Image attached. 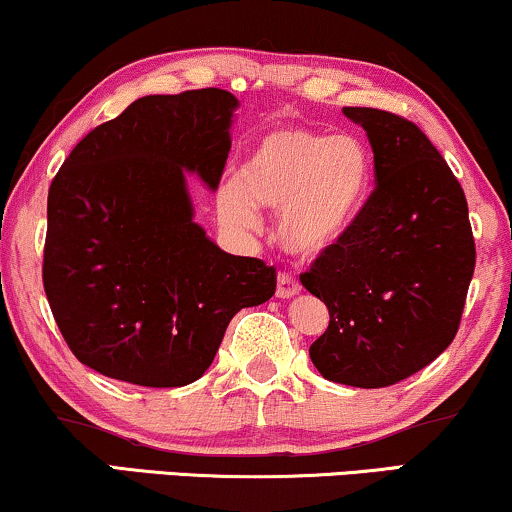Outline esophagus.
Segmentation results:
<instances>
[{
    "instance_id": "obj_1",
    "label": "esophagus",
    "mask_w": 512,
    "mask_h": 512,
    "mask_svg": "<svg viewBox=\"0 0 512 512\" xmlns=\"http://www.w3.org/2000/svg\"><path fill=\"white\" fill-rule=\"evenodd\" d=\"M300 283L295 281L293 276L288 274H278L276 278V297H281V300H290V297H295L300 293Z\"/></svg>"
}]
</instances>
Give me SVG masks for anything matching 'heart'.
<instances>
[{
	"label": "heart",
	"mask_w": 512,
	"mask_h": 512,
	"mask_svg": "<svg viewBox=\"0 0 512 512\" xmlns=\"http://www.w3.org/2000/svg\"><path fill=\"white\" fill-rule=\"evenodd\" d=\"M371 189L373 155L359 137L283 127L252 144L238 179L217 191V212L236 229H255L257 208L281 212L278 236L286 250L319 257L345 241Z\"/></svg>",
	"instance_id": "heart-1"
}]
</instances>
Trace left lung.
I'll use <instances>...</instances> for the list:
<instances>
[{
    "instance_id": "1",
    "label": "left lung",
    "mask_w": 512,
    "mask_h": 512,
    "mask_svg": "<svg viewBox=\"0 0 512 512\" xmlns=\"http://www.w3.org/2000/svg\"><path fill=\"white\" fill-rule=\"evenodd\" d=\"M342 113L364 127L375 189L345 241L300 281L331 314L309 347L316 371L371 390L418 373L456 338L475 241L461 184L413 122L378 108Z\"/></svg>"
}]
</instances>
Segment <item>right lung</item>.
Returning <instances> with one entry per match:
<instances>
[{"label":"right lung","mask_w":512,"mask_h":512,"mask_svg":"<svg viewBox=\"0 0 512 512\" xmlns=\"http://www.w3.org/2000/svg\"><path fill=\"white\" fill-rule=\"evenodd\" d=\"M238 99L191 89L137 99L73 148L51 181L44 290L73 354L108 378L181 387L208 371L276 271L193 222L189 174L215 191Z\"/></svg>","instance_id":"obj_1"}]
</instances>
